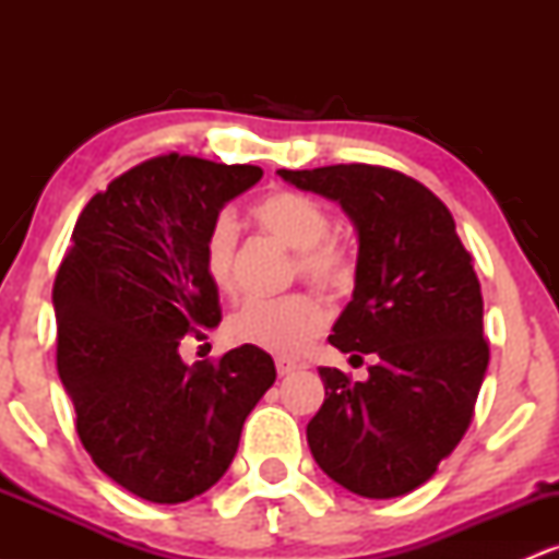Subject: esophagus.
<instances>
[{
	"instance_id": "34e87169",
	"label": "esophagus",
	"mask_w": 559,
	"mask_h": 559,
	"mask_svg": "<svg viewBox=\"0 0 559 559\" xmlns=\"http://www.w3.org/2000/svg\"><path fill=\"white\" fill-rule=\"evenodd\" d=\"M275 370H278V376L284 378V376H292L294 370H297V362L294 360H286V357H278V360H275Z\"/></svg>"
}]
</instances>
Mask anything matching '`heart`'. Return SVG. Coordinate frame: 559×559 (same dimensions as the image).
<instances>
[{
    "instance_id": "1",
    "label": "heart",
    "mask_w": 559,
    "mask_h": 559,
    "mask_svg": "<svg viewBox=\"0 0 559 559\" xmlns=\"http://www.w3.org/2000/svg\"><path fill=\"white\" fill-rule=\"evenodd\" d=\"M258 226L297 252L299 273L320 288H344L352 281V260L338 241L329 239L331 217L312 197L297 191H273L252 207ZM236 223L221 215L204 239V273L221 294L236 288ZM325 310L310 294L286 299H254L228 320L234 344L258 346L271 355H299L323 331Z\"/></svg>"
}]
</instances>
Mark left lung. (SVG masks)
Returning a JSON list of instances; mask_svg holds the SVG:
<instances>
[{
    "label": "left lung",
    "instance_id": "8db88e82",
    "mask_svg": "<svg viewBox=\"0 0 559 559\" xmlns=\"http://www.w3.org/2000/svg\"><path fill=\"white\" fill-rule=\"evenodd\" d=\"M278 176L342 204L355 226V292L329 342L376 355L368 381L320 368L325 400L307 444L352 493L402 497L460 444L489 368L473 258L444 202L415 178L362 163Z\"/></svg>",
    "mask_w": 559,
    "mask_h": 559
}]
</instances>
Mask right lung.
<instances>
[{"instance_id": "right-lung-1", "label": "right lung", "mask_w": 559, "mask_h": 559, "mask_svg": "<svg viewBox=\"0 0 559 559\" xmlns=\"http://www.w3.org/2000/svg\"><path fill=\"white\" fill-rule=\"evenodd\" d=\"M258 165L165 155L92 197L57 271V373L94 465L146 502L178 504L215 486L241 428L275 381L258 346L186 365L178 346L217 329L204 239Z\"/></svg>"}]
</instances>
